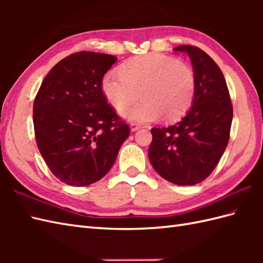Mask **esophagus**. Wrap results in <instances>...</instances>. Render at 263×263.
Returning a JSON list of instances; mask_svg holds the SVG:
<instances>
[{
    "instance_id": "esophagus-1",
    "label": "esophagus",
    "mask_w": 263,
    "mask_h": 263,
    "mask_svg": "<svg viewBox=\"0 0 263 263\" xmlns=\"http://www.w3.org/2000/svg\"><path fill=\"white\" fill-rule=\"evenodd\" d=\"M141 127V125L140 124H138V123H135V122H132V123H130V128H131V131L132 132H136V131H138L139 128Z\"/></svg>"
}]
</instances>
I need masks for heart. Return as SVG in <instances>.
<instances>
[{"mask_svg": "<svg viewBox=\"0 0 263 263\" xmlns=\"http://www.w3.org/2000/svg\"><path fill=\"white\" fill-rule=\"evenodd\" d=\"M102 89L116 109L132 104L140 92L141 102L122 111L128 121L152 122L163 115L174 121L191 107L195 79L187 64L167 55L150 53L126 61L121 72H107Z\"/></svg>", "mask_w": 263, "mask_h": 263, "instance_id": "obj_1", "label": "heart"}]
</instances>
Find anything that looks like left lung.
<instances>
[{
  "mask_svg": "<svg viewBox=\"0 0 263 263\" xmlns=\"http://www.w3.org/2000/svg\"><path fill=\"white\" fill-rule=\"evenodd\" d=\"M193 66L192 107L176 124L152 128L148 150L154 170L171 183L194 185L215 170L230 140L233 106L219 66L202 49L181 45Z\"/></svg>",
  "mask_w": 263,
  "mask_h": 263,
  "instance_id": "8db88e82",
  "label": "left lung"
}]
</instances>
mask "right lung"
<instances>
[{"instance_id": "right-lung-1", "label": "right lung", "mask_w": 263, "mask_h": 263, "mask_svg": "<svg viewBox=\"0 0 263 263\" xmlns=\"http://www.w3.org/2000/svg\"><path fill=\"white\" fill-rule=\"evenodd\" d=\"M113 55L78 52L48 72L33 102L37 147L53 174L86 186L107 174L130 135L104 96L102 80Z\"/></svg>"}]
</instances>
